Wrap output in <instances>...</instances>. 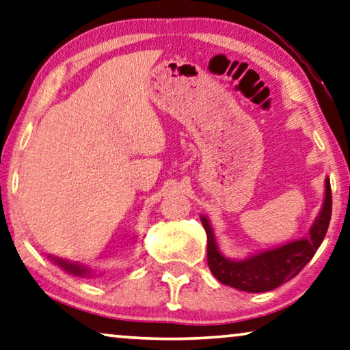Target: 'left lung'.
Segmentation results:
<instances>
[{
    "label": "left lung",
    "instance_id": "8db88e82",
    "mask_svg": "<svg viewBox=\"0 0 350 350\" xmlns=\"http://www.w3.org/2000/svg\"><path fill=\"white\" fill-rule=\"evenodd\" d=\"M332 217L330 179H325V198L319 215L310 228V236L292 241L281 247L264 250L243 259H231L221 254L215 234L206 215L201 223L207 234V264L220 283L245 292H267L278 288L299 275L301 269L314 256L324 241Z\"/></svg>",
    "mask_w": 350,
    "mask_h": 350
}]
</instances>
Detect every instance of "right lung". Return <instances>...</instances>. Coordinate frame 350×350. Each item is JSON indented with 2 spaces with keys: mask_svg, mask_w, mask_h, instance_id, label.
I'll list each match as a JSON object with an SVG mask.
<instances>
[{
  "mask_svg": "<svg viewBox=\"0 0 350 350\" xmlns=\"http://www.w3.org/2000/svg\"><path fill=\"white\" fill-rule=\"evenodd\" d=\"M51 260L56 265H59V267L64 270V272L74 275V276H92V270L90 267H86V265H81L78 262H70V260H66V259H61V258H55V256H49Z\"/></svg>",
  "mask_w": 350,
  "mask_h": 350,
  "instance_id": "add662e5",
  "label": "right lung"
}]
</instances>
